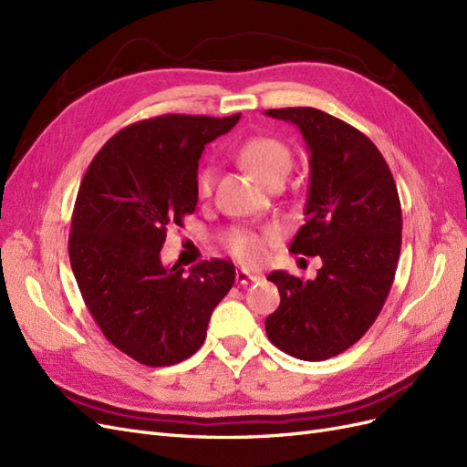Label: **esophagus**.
<instances>
[{
  "instance_id": "34e87169",
  "label": "esophagus",
  "mask_w": 467,
  "mask_h": 467,
  "mask_svg": "<svg viewBox=\"0 0 467 467\" xmlns=\"http://www.w3.org/2000/svg\"><path fill=\"white\" fill-rule=\"evenodd\" d=\"M261 276L255 275V273H249L245 271V268H237L235 271V280L239 282V285H251V282H257Z\"/></svg>"
}]
</instances>
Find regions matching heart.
Instances as JSON below:
<instances>
[{
    "instance_id": "heart-1",
    "label": "heart",
    "mask_w": 467,
    "mask_h": 467,
    "mask_svg": "<svg viewBox=\"0 0 467 467\" xmlns=\"http://www.w3.org/2000/svg\"><path fill=\"white\" fill-rule=\"evenodd\" d=\"M237 158L242 161V165H245L249 171L263 182L276 175H288L292 167L290 150L282 142H278V140L268 136H257L247 140V142L239 148ZM214 167L206 165L204 169H201L199 179H196V189H199L201 196H210L212 187H214ZM271 235L273 234L237 230L230 234L225 247H228L232 255L242 263L255 265L266 257L268 245H271Z\"/></svg>"
}]
</instances>
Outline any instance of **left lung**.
Returning a JSON list of instances; mask_svg holds the SVG:
<instances>
[{"label": "left lung", "mask_w": 467, "mask_h": 467, "mask_svg": "<svg viewBox=\"0 0 467 467\" xmlns=\"http://www.w3.org/2000/svg\"><path fill=\"white\" fill-rule=\"evenodd\" d=\"M265 115L296 124L306 140V223L290 251L323 261L314 280L266 276L280 292L266 337L294 358L327 360L355 345L384 307L401 251L398 187L372 140L345 120L312 107Z\"/></svg>", "instance_id": "left-lung-1"}]
</instances>
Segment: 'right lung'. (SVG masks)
Returning <instances> with one entry per match:
<instances>
[{
    "label": "right lung",
    "mask_w": 467,
    "mask_h": 467,
    "mask_svg": "<svg viewBox=\"0 0 467 467\" xmlns=\"http://www.w3.org/2000/svg\"><path fill=\"white\" fill-rule=\"evenodd\" d=\"M225 119L161 115L126 126L99 150L78 191L69 263L107 341L146 366H171L201 348L214 307L235 282L232 261L165 266L167 230L199 202L202 150L230 132Z\"/></svg>",
    "instance_id": "right-lung-1"
}]
</instances>
